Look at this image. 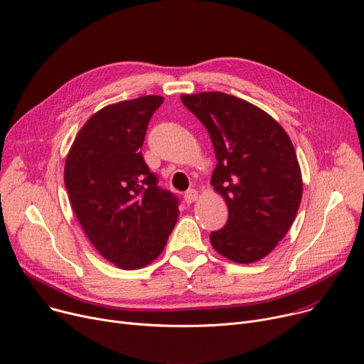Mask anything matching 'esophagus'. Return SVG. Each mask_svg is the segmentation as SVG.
<instances>
[{"label":"esophagus","instance_id":"esophagus-1","mask_svg":"<svg viewBox=\"0 0 364 364\" xmlns=\"http://www.w3.org/2000/svg\"><path fill=\"white\" fill-rule=\"evenodd\" d=\"M184 199H186V202H187V203H193V202H196V200L199 199V193H198L196 190L190 188V190H187V191H186Z\"/></svg>","mask_w":364,"mask_h":364}]
</instances>
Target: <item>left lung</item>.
Here are the masks:
<instances>
[{
    "mask_svg": "<svg viewBox=\"0 0 364 364\" xmlns=\"http://www.w3.org/2000/svg\"><path fill=\"white\" fill-rule=\"evenodd\" d=\"M206 127L216 156L210 184L228 206L210 245L235 263L268 256L293 225L303 195L291 139L259 107L224 92L181 95Z\"/></svg>",
    "mask_w": 364,
    "mask_h": 364,
    "instance_id": "obj_1",
    "label": "left lung"
}]
</instances>
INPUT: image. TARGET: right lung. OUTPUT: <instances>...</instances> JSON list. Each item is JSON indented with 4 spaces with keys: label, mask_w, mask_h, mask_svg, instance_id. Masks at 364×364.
<instances>
[{
    "label": "right lung",
    "mask_w": 364,
    "mask_h": 364,
    "mask_svg": "<svg viewBox=\"0 0 364 364\" xmlns=\"http://www.w3.org/2000/svg\"><path fill=\"white\" fill-rule=\"evenodd\" d=\"M159 95L95 112L65 158L70 205L98 253L119 269H139L164 250L178 220V200L156 186L141 144Z\"/></svg>",
    "instance_id": "obj_1"
}]
</instances>
